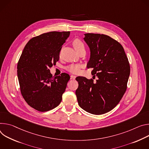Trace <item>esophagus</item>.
<instances>
[{"label":"esophagus","instance_id":"obj_1","mask_svg":"<svg viewBox=\"0 0 149 149\" xmlns=\"http://www.w3.org/2000/svg\"><path fill=\"white\" fill-rule=\"evenodd\" d=\"M75 78H76V76H74V75H71L70 76V79H71L74 80V79H75Z\"/></svg>","mask_w":149,"mask_h":149}]
</instances>
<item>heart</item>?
<instances>
[{"instance_id":"obj_1","label":"heart","mask_w":149,"mask_h":149,"mask_svg":"<svg viewBox=\"0 0 149 149\" xmlns=\"http://www.w3.org/2000/svg\"><path fill=\"white\" fill-rule=\"evenodd\" d=\"M73 45L75 49V50L77 52H79L82 49H85V44L79 38H75L73 41ZM81 65L80 64H71L67 67V70L74 74H77L79 72L80 69L81 68Z\"/></svg>"}]
</instances>
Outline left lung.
Listing matches in <instances>:
<instances>
[{
  "instance_id": "left-lung-1",
  "label": "left lung",
  "mask_w": 149,
  "mask_h": 149,
  "mask_svg": "<svg viewBox=\"0 0 149 149\" xmlns=\"http://www.w3.org/2000/svg\"><path fill=\"white\" fill-rule=\"evenodd\" d=\"M84 40L91 57L88 68L98 79L77 77L79 86L76 95L79 106L95 115L107 113L120 102L127 89L130 67L124 48L109 36L88 33Z\"/></svg>"
}]
</instances>
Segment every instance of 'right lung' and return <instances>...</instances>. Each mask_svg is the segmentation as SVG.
Returning a JSON list of instances; mask_svg holds the SVG:
<instances>
[{
    "mask_svg": "<svg viewBox=\"0 0 149 149\" xmlns=\"http://www.w3.org/2000/svg\"><path fill=\"white\" fill-rule=\"evenodd\" d=\"M69 31H52L31 38L26 44L17 65L21 94L26 103L40 112L57 107L62 100L70 76H53L50 69L59 60L62 45Z\"/></svg>",
    "mask_w": 149,
    "mask_h": 149,
    "instance_id": "obj_1",
    "label": "right lung"
}]
</instances>
